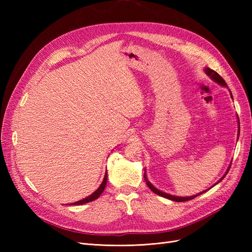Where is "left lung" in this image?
I'll list each match as a JSON object with an SVG mask.
<instances>
[{
    "mask_svg": "<svg viewBox=\"0 0 252 252\" xmlns=\"http://www.w3.org/2000/svg\"><path fill=\"white\" fill-rule=\"evenodd\" d=\"M205 72H206V74L208 75V77H210L211 78V80H213L215 81L216 83H218V84H220V86H225V87H228L227 86V84H226V82L224 81V79L220 77V75L218 73V72H216L215 70H212V69H210V68H205ZM230 94H231V93H230ZM231 97H232V94H231ZM229 169H230V166L228 167V169H227V171H226V173L223 175L222 178H220V180H219V182L218 183H220V181H222L224 178H225V175L228 173V171H229ZM144 179H145V181H146V184H147V186L150 188V190L151 191H154L155 193H157L158 195H161V196H163V197H166V199H168V200H171V201H174V202H186V201H189V200H192V199H194L195 196H197V195H200V194H202L203 192H205V191H203V192H200V193H197L196 195H192V196H177V195H171V194H168V193H165V192H163V191H161V190H158V189H157L154 185L151 184V183L147 180V177H146V173H144ZM218 183H216L215 185H217ZM213 185V186H215Z\"/></svg>",
    "mask_w": 252,
    "mask_h": 252,
    "instance_id": "1",
    "label": "left lung"
}]
</instances>
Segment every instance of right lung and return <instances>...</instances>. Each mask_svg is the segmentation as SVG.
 <instances>
[{
    "instance_id": "obj_1",
    "label": "right lung",
    "mask_w": 252,
    "mask_h": 252,
    "mask_svg": "<svg viewBox=\"0 0 252 252\" xmlns=\"http://www.w3.org/2000/svg\"><path fill=\"white\" fill-rule=\"evenodd\" d=\"M106 183H107V172L105 173V177H104V180L102 182V184L100 185V187H98L93 194H90L89 196L85 197V199H83V200L78 201V202H75V203H72V204H69V205H83V204H86V203H89V202H93V201L96 200L97 197L101 195V193L104 191V189L106 187Z\"/></svg>"
}]
</instances>
